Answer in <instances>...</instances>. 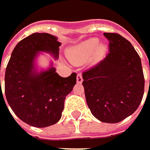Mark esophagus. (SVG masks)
Masks as SVG:
<instances>
[{"label": "esophagus", "instance_id": "34e87169", "mask_svg": "<svg viewBox=\"0 0 150 150\" xmlns=\"http://www.w3.org/2000/svg\"><path fill=\"white\" fill-rule=\"evenodd\" d=\"M76 81H77V83H81L83 79H82V75L81 74H78L77 76H76Z\"/></svg>", "mask_w": 150, "mask_h": 150}]
</instances>
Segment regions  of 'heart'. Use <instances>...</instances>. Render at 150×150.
I'll use <instances>...</instances> for the list:
<instances>
[{"label":"heart","instance_id":"b5f03b06","mask_svg":"<svg viewBox=\"0 0 150 150\" xmlns=\"http://www.w3.org/2000/svg\"><path fill=\"white\" fill-rule=\"evenodd\" d=\"M106 48L103 45H99L97 38H90L72 47L68 51V58L75 65H81L89 60L93 54L99 59L104 55Z\"/></svg>","mask_w":150,"mask_h":150}]
</instances>
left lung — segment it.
<instances>
[{
	"label": "left lung",
	"mask_w": 150,
	"mask_h": 150,
	"mask_svg": "<svg viewBox=\"0 0 150 150\" xmlns=\"http://www.w3.org/2000/svg\"><path fill=\"white\" fill-rule=\"evenodd\" d=\"M109 52L103 61L82 73L85 97L92 115L108 123L132 115L142 102L144 75L139 54L116 33H104Z\"/></svg>",
	"instance_id": "left-lung-1"
}]
</instances>
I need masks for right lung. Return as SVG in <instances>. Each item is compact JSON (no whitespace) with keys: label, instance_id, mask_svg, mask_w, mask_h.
Listing matches in <instances>:
<instances>
[{"label":"right lung","instance_id":"1","mask_svg":"<svg viewBox=\"0 0 150 150\" xmlns=\"http://www.w3.org/2000/svg\"><path fill=\"white\" fill-rule=\"evenodd\" d=\"M61 44L50 34L34 33L18 42L11 54L5 73L6 99L15 115L30 126L45 128L59 122L65 98L76 84L75 73L62 77L52 65L45 71L35 69L39 52L57 59Z\"/></svg>","mask_w":150,"mask_h":150}]
</instances>
